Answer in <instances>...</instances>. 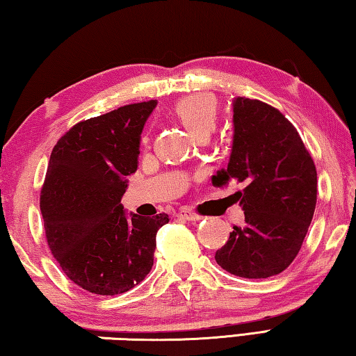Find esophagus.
Returning a JSON list of instances; mask_svg holds the SVG:
<instances>
[{"label":"esophagus","instance_id":"34e87169","mask_svg":"<svg viewBox=\"0 0 356 356\" xmlns=\"http://www.w3.org/2000/svg\"><path fill=\"white\" fill-rule=\"evenodd\" d=\"M179 218H184V220H188V221H197L200 220V215H197L195 210H191L190 207H182L177 212Z\"/></svg>","mask_w":356,"mask_h":356}]
</instances>
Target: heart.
Returning <instances> with one entry per match:
<instances>
[{"instance_id": "obj_1", "label": "heart", "mask_w": 356, "mask_h": 356, "mask_svg": "<svg viewBox=\"0 0 356 356\" xmlns=\"http://www.w3.org/2000/svg\"><path fill=\"white\" fill-rule=\"evenodd\" d=\"M172 113L197 140L201 136L209 138L216 129L220 118V105L215 95L196 92L177 100L172 108Z\"/></svg>"}]
</instances>
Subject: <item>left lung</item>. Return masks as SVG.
<instances>
[{"label":"left lung","mask_w":356,"mask_h":356,"mask_svg":"<svg viewBox=\"0 0 356 356\" xmlns=\"http://www.w3.org/2000/svg\"><path fill=\"white\" fill-rule=\"evenodd\" d=\"M234 141L216 186L245 184L236 196L245 225L234 226L215 261L240 278L259 280L286 270L308 234L317 202V171L297 129L261 100L234 99Z\"/></svg>","instance_id":"obj_1"}]
</instances>
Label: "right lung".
<instances>
[{
  "mask_svg": "<svg viewBox=\"0 0 356 356\" xmlns=\"http://www.w3.org/2000/svg\"><path fill=\"white\" fill-rule=\"evenodd\" d=\"M156 100L75 124L59 138L40 191L51 254L84 291L118 295L146 278L166 213H125L120 197L138 168L141 131Z\"/></svg>",
  "mask_w": 356,
  "mask_h": 356,
  "instance_id": "add662e5",
  "label": "right lung"
}]
</instances>
